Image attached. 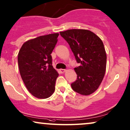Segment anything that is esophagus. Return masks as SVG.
<instances>
[{"instance_id":"1","label":"esophagus","mask_w":130,"mask_h":130,"mask_svg":"<svg viewBox=\"0 0 130 130\" xmlns=\"http://www.w3.org/2000/svg\"><path fill=\"white\" fill-rule=\"evenodd\" d=\"M59 71L61 73H63V72H65V71H66V70H65V69H60Z\"/></svg>"}]
</instances>
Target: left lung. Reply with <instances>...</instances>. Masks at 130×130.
Here are the masks:
<instances>
[{"mask_svg": "<svg viewBox=\"0 0 130 130\" xmlns=\"http://www.w3.org/2000/svg\"><path fill=\"white\" fill-rule=\"evenodd\" d=\"M70 45L76 60L80 64L74 68L77 75L72 89L87 96L98 89L105 76L106 53L102 40L94 32L83 29H72L60 32Z\"/></svg>", "mask_w": 130, "mask_h": 130, "instance_id": "8db88e82", "label": "left lung"}]
</instances>
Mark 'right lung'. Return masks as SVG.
Returning a JSON list of instances; mask_svg holds the SVG:
<instances>
[{
  "label": "right lung",
  "instance_id": "obj_1",
  "mask_svg": "<svg viewBox=\"0 0 130 130\" xmlns=\"http://www.w3.org/2000/svg\"><path fill=\"white\" fill-rule=\"evenodd\" d=\"M58 36L53 33L29 40L18 53L21 77L29 92L37 98H48L55 91L59 74L52 66L51 53Z\"/></svg>",
  "mask_w": 130,
  "mask_h": 130
}]
</instances>
